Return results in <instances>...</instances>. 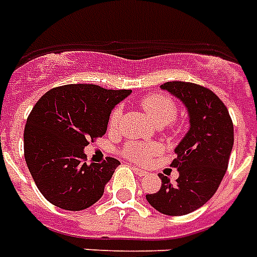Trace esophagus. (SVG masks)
I'll list each match as a JSON object with an SVG mask.
<instances>
[{
    "label": "esophagus",
    "instance_id": "34e87169",
    "mask_svg": "<svg viewBox=\"0 0 257 257\" xmlns=\"http://www.w3.org/2000/svg\"><path fill=\"white\" fill-rule=\"evenodd\" d=\"M134 171H135V173H136V175H139V176H145L146 173V171H143V169H140V168H138V167H134Z\"/></svg>",
    "mask_w": 257,
    "mask_h": 257
}]
</instances>
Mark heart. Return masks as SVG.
I'll return each instance as SVG.
<instances>
[{
    "label": "heart",
    "instance_id": "obj_1",
    "mask_svg": "<svg viewBox=\"0 0 257 257\" xmlns=\"http://www.w3.org/2000/svg\"><path fill=\"white\" fill-rule=\"evenodd\" d=\"M140 107L143 108L146 115L150 118L157 126H164L172 122L178 115V106L176 103L164 93H150L140 99ZM121 118V108L115 107L108 117V129H117ZM160 151V147L154 143H139V142H128L123 146L122 156L136 162H146L151 157L156 156Z\"/></svg>",
    "mask_w": 257,
    "mask_h": 257
}]
</instances>
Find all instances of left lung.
Segmentation results:
<instances>
[{"label":"left lung","mask_w":257,"mask_h":257,"mask_svg":"<svg viewBox=\"0 0 257 257\" xmlns=\"http://www.w3.org/2000/svg\"><path fill=\"white\" fill-rule=\"evenodd\" d=\"M161 88L187 107L190 129L175 149L176 158L171 164L179 171L176 183L161 173L160 191L146 198L164 215H187L219 189L234 145V126L224 103L208 88L183 81L165 82Z\"/></svg>","instance_id":"1"}]
</instances>
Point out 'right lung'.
Here are the masks:
<instances>
[{
  "instance_id": "1",
  "label": "right lung",
  "mask_w": 257,
  "mask_h": 257,
  "mask_svg": "<svg viewBox=\"0 0 257 257\" xmlns=\"http://www.w3.org/2000/svg\"><path fill=\"white\" fill-rule=\"evenodd\" d=\"M131 89L70 84L48 90L25 128V160L37 187L62 209L82 210L101 198L119 161L86 164L89 140L106 134L110 112Z\"/></svg>"
}]
</instances>
